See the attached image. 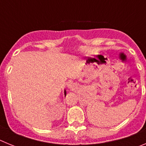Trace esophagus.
Segmentation results:
<instances>
[{
  "label": "esophagus",
  "instance_id": "esophagus-1",
  "mask_svg": "<svg viewBox=\"0 0 146 146\" xmlns=\"http://www.w3.org/2000/svg\"><path fill=\"white\" fill-rule=\"evenodd\" d=\"M68 87H69V88L72 87V83H69V84L68 85Z\"/></svg>",
  "mask_w": 146,
  "mask_h": 146
}]
</instances>
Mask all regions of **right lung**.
<instances>
[{
    "label": "right lung",
    "instance_id": "1",
    "mask_svg": "<svg viewBox=\"0 0 146 146\" xmlns=\"http://www.w3.org/2000/svg\"><path fill=\"white\" fill-rule=\"evenodd\" d=\"M64 94H65V96L66 95V91H64Z\"/></svg>",
    "mask_w": 146,
    "mask_h": 146
}]
</instances>
